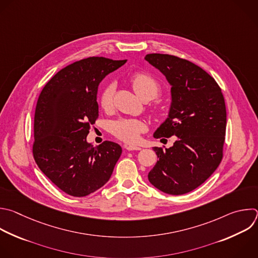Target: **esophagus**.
I'll list each match as a JSON object with an SVG mask.
<instances>
[{
	"label": "esophagus",
	"instance_id": "obj_1",
	"mask_svg": "<svg viewBox=\"0 0 258 258\" xmlns=\"http://www.w3.org/2000/svg\"><path fill=\"white\" fill-rule=\"evenodd\" d=\"M124 148L127 151H139V150H141V148L139 146H134V145H127V146H124Z\"/></svg>",
	"mask_w": 258,
	"mask_h": 258
}]
</instances>
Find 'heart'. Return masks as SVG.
<instances>
[{
    "instance_id": "heart-1",
    "label": "heart",
    "mask_w": 258,
    "mask_h": 258,
    "mask_svg": "<svg viewBox=\"0 0 258 258\" xmlns=\"http://www.w3.org/2000/svg\"><path fill=\"white\" fill-rule=\"evenodd\" d=\"M130 83L136 94L142 100H152L159 94L161 86L159 82L149 73L138 72L130 78ZM114 85L107 84L99 95V103L103 109H108L112 103ZM143 121L138 119H120L112 124V134L119 140L126 143H135L139 140L140 134L145 131Z\"/></svg>"
}]
</instances>
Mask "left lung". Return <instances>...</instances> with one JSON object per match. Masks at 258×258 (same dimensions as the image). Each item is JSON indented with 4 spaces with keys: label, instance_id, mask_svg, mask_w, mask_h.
Returning <instances> with one entry per match:
<instances>
[{
    "label": "left lung",
    "instance_id": "1",
    "mask_svg": "<svg viewBox=\"0 0 258 258\" xmlns=\"http://www.w3.org/2000/svg\"><path fill=\"white\" fill-rule=\"evenodd\" d=\"M145 59L171 86L168 117L154 138L176 137L172 147H154L159 160L148 174L159 190L180 196L203 184L223 158L227 113L219 85L201 67L174 55L150 53Z\"/></svg>",
    "mask_w": 258,
    "mask_h": 258
}]
</instances>
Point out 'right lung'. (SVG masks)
<instances>
[{
  "instance_id": "1",
  "label": "right lung",
  "mask_w": 258,
  "mask_h": 258,
  "mask_svg": "<svg viewBox=\"0 0 258 258\" xmlns=\"http://www.w3.org/2000/svg\"><path fill=\"white\" fill-rule=\"evenodd\" d=\"M126 62L102 56L67 66L44 86L34 115L33 156L39 169L63 192L86 197L110 178L121 147L105 141L87 142L99 113L100 82Z\"/></svg>"
}]
</instances>
